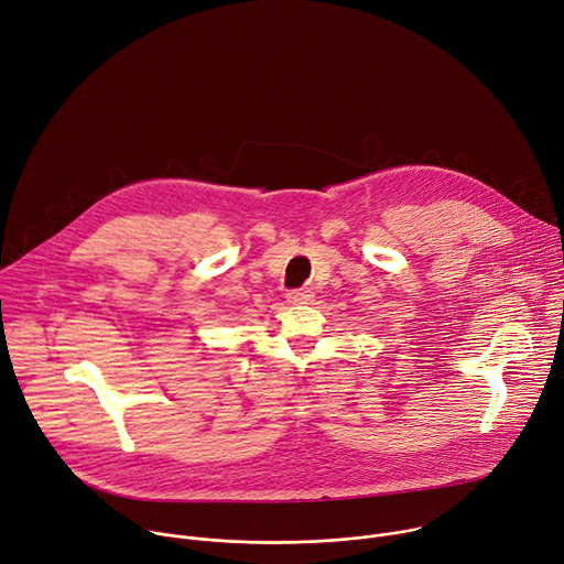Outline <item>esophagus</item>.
I'll list each match as a JSON object with an SVG mask.
<instances>
[{"instance_id":"34e87169","label":"esophagus","mask_w":564,"mask_h":564,"mask_svg":"<svg viewBox=\"0 0 564 564\" xmlns=\"http://www.w3.org/2000/svg\"><path fill=\"white\" fill-rule=\"evenodd\" d=\"M314 296V292L310 290V288H299V290H292V292H288V303H307L310 299Z\"/></svg>"}]
</instances>
